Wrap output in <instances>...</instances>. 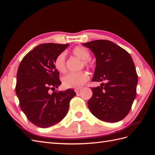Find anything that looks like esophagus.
I'll return each instance as SVG.
<instances>
[{
    "instance_id": "1",
    "label": "esophagus",
    "mask_w": 155,
    "mask_h": 155,
    "mask_svg": "<svg viewBox=\"0 0 155 155\" xmlns=\"http://www.w3.org/2000/svg\"><path fill=\"white\" fill-rule=\"evenodd\" d=\"M80 91H81V88H76V89H75V92H76V93H79Z\"/></svg>"
}]
</instances>
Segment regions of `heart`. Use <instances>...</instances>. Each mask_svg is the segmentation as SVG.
I'll return each mask as SVG.
<instances>
[{
  "instance_id": "b5f03b06",
  "label": "heart",
  "mask_w": 155,
  "mask_h": 155,
  "mask_svg": "<svg viewBox=\"0 0 155 155\" xmlns=\"http://www.w3.org/2000/svg\"><path fill=\"white\" fill-rule=\"evenodd\" d=\"M72 53L79 59L83 61V64L87 67H91L88 59L91 54L88 50L82 46L74 48ZM54 66L59 72H64L66 70V61H65V53L62 52L56 57L54 61ZM89 79L88 74L85 71L79 72H70L64 76L63 78V83L64 87L67 88H79L82 87Z\"/></svg>"
}]
</instances>
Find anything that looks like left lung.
I'll return each instance as SVG.
<instances>
[{"mask_svg":"<svg viewBox=\"0 0 155 155\" xmlns=\"http://www.w3.org/2000/svg\"><path fill=\"white\" fill-rule=\"evenodd\" d=\"M96 58L92 81H105L92 88L88 101L91 113L106 122L115 123L128 114L137 94L138 76L130 55L108 40H95L82 44Z\"/></svg>","mask_w":155,"mask_h":155,"instance_id":"8db88e82","label":"left lung"}]
</instances>
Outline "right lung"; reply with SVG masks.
Here are the masks:
<instances>
[{
	"label": "right lung",
	"instance_id": "1",
	"mask_svg": "<svg viewBox=\"0 0 155 155\" xmlns=\"http://www.w3.org/2000/svg\"><path fill=\"white\" fill-rule=\"evenodd\" d=\"M69 45L45 43L29 51L18 66L16 94L21 109L33 124L47 128L61 121L68 113L72 89L50 94L61 84L54 66L57 56Z\"/></svg>",
	"mask_w": 155,
	"mask_h": 155
}]
</instances>
